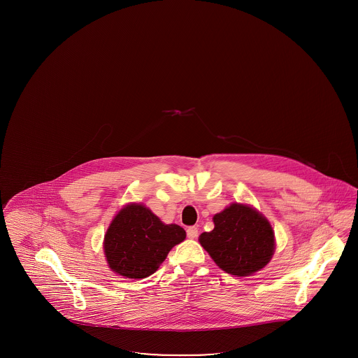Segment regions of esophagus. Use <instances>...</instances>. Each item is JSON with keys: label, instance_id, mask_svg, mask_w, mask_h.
I'll return each mask as SVG.
<instances>
[{"label": "esophagus", "instance_id": "obj_1", "mask_svg": "<svg viewBox=\"0 0 358 358\" xmlns=\"http://www.w3.org/2000/svg\"><path fill=\"white\" fill-rule=\"evenodd\" d=\"M187 235L189 238H196L199 236V228L197 227H189L187 229Z\"/></svg>", "mask_w": 358, "mask_h": 358}]
</instances>
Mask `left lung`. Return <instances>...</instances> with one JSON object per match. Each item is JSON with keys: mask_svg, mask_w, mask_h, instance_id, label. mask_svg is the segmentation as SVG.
Returning <instances> with one entry per match:
<instances>
[{"mask_svg": "<svg viewBox=\"0 0 358 358\" xmlns=\"http://www.w3.org/2000/svg\"><path fill=\"white\" fill-rule=\"evenodd\" d=\"M215 228L200 235L199 241L222 271L250 276L264 268L275 251L270 222L247 204L227 206L213 216Z\"/></svg>", "mask_w": 358, "mask_h": 358, "instance_id": "obj_1", "label": "left lung"}]
</instances>
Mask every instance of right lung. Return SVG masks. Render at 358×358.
Segmentation results:
<instances>
[{"label":"right lung","mask_w":358,"mask_h":358,"mask_svg":"<svg viewBox=\"0 0 358 358\" xmlns=\"http://www.w3.org/2000/svg\"><path fill=\"white\" fill-rule=\"evenodd\" d=\"M185 238L184 228L161 222L145 205L127 204L110 224L103 248L114 273L143 279L155 273L171 248Z\"/></svg>","instance_id":"add662e5"}]
</instances>
